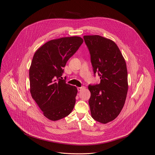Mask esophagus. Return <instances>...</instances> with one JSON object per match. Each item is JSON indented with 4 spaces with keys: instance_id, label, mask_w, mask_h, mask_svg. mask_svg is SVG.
<instances>
[{
    "instance_id": "1",
    "label": "esophagus",
    "mask_w": 155,
    "mask_h": 155,
    "mask_svg": "<svg viewBox=\"0 0 155 155\" xmlns=\"http://www.w3.org/2000/svg\"><path fill=\"white\" fill-rule=\"evenodd\" d=\"M84 87H77V90L78 91H81L82 90L84 89Z\"/></svg>"
}]
</instances>
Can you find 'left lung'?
Listing matches in <instances>:
<instances>
[{
  "instance_id": "obj_1",
  "label": "left lung",
  "mask_w": 155,
  "mask_h": 155,
  "mask_svg": "<svg viewBox=\"0 0 155 155\" xmlns=\"http://www.w3.org/2000/svg\"><path fill=\"white\" fill-rule=\"evenodd\" d=\"M93 70L100 83L88 85L91 115L95 120L107 123L120 114L127 98L128 73L125 60L113 41L100 35H85Z\"/></svg>"
}]
</instances>
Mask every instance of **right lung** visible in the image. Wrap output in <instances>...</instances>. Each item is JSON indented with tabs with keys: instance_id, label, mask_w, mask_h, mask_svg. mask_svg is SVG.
<instances>
[{
	"instance_id": "1",
	"label": "right lung",
	"mask_w": 155,
	"mask_h": 155,
	"mask_svg": "<svg viewBox=\"0 0 155 155\" xmlns=\"http://www.w3.org/2000/svg\"><path fill=\"white\" fill-rule=\"evenodd\" d=\"M84 40L80 37H63L48 41L33 57L29 69L30 94L44 115L57 121L73 110L77 89L61 77L67 61Z\"/></svg>"
}]
</instances>
